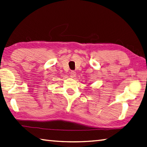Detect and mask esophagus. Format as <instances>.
I'll return each mask as SVG.
<instances>
[{"instance_id":"1","label":"esophagus","mask_w":147,"mask_h":147,"mask_svg":"<svg viewBox=\"0 0 147 147\" xmlns=\"http://www.w3.org/2000/svg\"><path fill=\"white\" fill-rule=\"evenodd\" d=\"M70 76L71 77H75L76 76V72L74 70H71L70 71Z\"/></svg>"}]
</instances>
